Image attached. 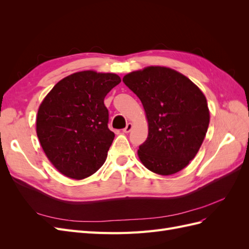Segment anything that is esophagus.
<instances>
[{
  "label": "esophagus",
  "instance_id": "esophagus-1",
  "mask_svg": "<svg viewBox=\"0 0 249 249\" xmlns=\"http://www.w3.org/2000/svg\"><path fill=\"white\" fill-rule=\"evenodd\" d=\"M132 127H133V125H132V124H126V126L124 127V129L123 130L124 133H129V132H131V130H132Z\"/></svg>",
  "mask_w": 249,
  "mask_h": 249
}]
</instances>
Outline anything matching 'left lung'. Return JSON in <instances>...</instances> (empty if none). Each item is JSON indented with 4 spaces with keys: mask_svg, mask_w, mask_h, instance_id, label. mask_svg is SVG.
I'll use <instances>...</instances> for the list:
<instances>
[{
    "mask_svg": "<svg viewBox=\"0 0 249 249\" xmlns=\"http://www.w3.org/2000/svg\"><path fill=\"white\" fill-rule=\"evenodd\" d=\"M123 82L139 97L146 113L148 135L138 149L143 165L161 176L185 168L208 131L206 96L184 74L167 67L133 71Z\"/></svg>",
    "mask_w": 249,
    "mask_h": 249,
    "instance_id": "1",
    "label": "left lung"
}]
</instances>
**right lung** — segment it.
Here are the masks:
<instances>
[{
  "label": "right lung",
  "instance_id": "obj_1",
  "mask_svg": "<svg viewBox=\"0 0 249 249\" xmlns=\"http://www.w3.org/2000/svg\"><path fill=\"white\" fill-rule=\"evenodd\" d=\"M115 73H72L53 87L37 113L43 152L62 175L82 179L101 168L115 135L104 99L118 85Z\"/></svg>",
  "mask_w": 249,
  "mask_h": 249
}]
</instances>
